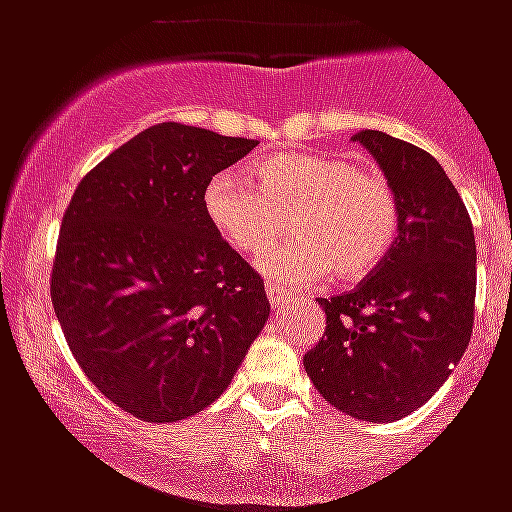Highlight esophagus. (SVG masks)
I'll return each mask as SVG.
<instances>
[{
    "instance_id": "1",
    "label": "esophagus",
    "mask_w": 512,
    "mask_h": 512,
    "mask_svg": "<svg viewBox=\"0 0 512 512\" xmlns=\"http://www.w3.org/2000/svg\"><path fill=\"white\" fill-rule=\"evenodd\" d=\"M265 295H268V303H271L273 308H281V305L289 303V295L279 287H268V289H265Z\"/></svg>"
}]
</instances>
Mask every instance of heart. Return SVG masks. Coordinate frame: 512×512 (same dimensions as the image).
Listing matches in <instances>:
<instances>
[{
    "instance_id": "heart-1",
    "label": "heart",
    "mask_w": 512,
    "mask_h": 512,
    "mask_svg": "<svg viewBox=\"0 0 512 512\" xmlns=\"http://www.w3.org/2000/svg\"><path fill=\"white\" fill-rule=\"evenodd\" d=\"M209 223L233 252L263 255L292 217L295 239L263 257V273L284 284H316L332 268L361 279L398 236V204L380 172L342 156L284 154L257 164L255 177L225 170L204 191Z\"/></svg>"
}]
</instances>
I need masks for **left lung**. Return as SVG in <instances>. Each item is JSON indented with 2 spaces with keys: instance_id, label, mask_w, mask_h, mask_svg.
Returning a JSON list of instances; mask_svg holds the SVG:
<instances>
[{
  "instance_id": "obj_1",
  "label": "left lung",
  "mask_w": 512,
  "mask_h": 512,
  "mask_svg": "<svg viewBox=\"0 0 512 512\" xmlns=\"http://www.w3.org/2000/svg\"><path fill=\"white\" fill-rule=\"evenodd\" d=\"M398 204V236L345 295L321 297L327 329L303 364L340 412L393 422L420 409L468 348L476 313V239L460 193L422 148L361 130Z\"/></svg>"
}]
</instances>
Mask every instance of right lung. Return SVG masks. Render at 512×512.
Wrapping results in <instances>:
<instances>
[{
  "label": "right lung",
  "instance_id": "obj_1",
  "mask_svg": "<svg viewBox=\"0 0 512 512\" xmlns=\"http://www.w3.org/2000/svg\"><path fill=\"white\" fill-rule=\"evenodd\" d=\"M255 146L154 124L87 172L63 215L52 308L82 372L138 420L220 398L268 321L260 273L204 209L209 180Z\"/></svg>",
  "mask_w": 512,
  "mask_h": 512
}]
</instances>
